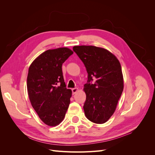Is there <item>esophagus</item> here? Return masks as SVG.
I'll return each instance as SVG.
<instances>
[{
	"label": "esophagus",
	"instance_id": "1",
	"mask_svg": "<svg viewBox=\"0 0 155 155\" xmlns=\"http://www.w3.org/2000/svg\"><path fill=\"white\" fill-rule=\"evenodd\" d=\"M78 91V88H74L72 89V94H76Z\"/></svg>",
	"mask_w": 155,
	"mask_h": 155
}]
</instances>
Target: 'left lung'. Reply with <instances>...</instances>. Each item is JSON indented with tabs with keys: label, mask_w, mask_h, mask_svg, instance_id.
Instances as JSON below:
<instances>
[{
	"label": "left lung",
	"mask_w": 155,
	"mask_h": 155,
	"mask_svg": "<svg viewBox=\"0 0 155 155\" xmlns=\"http://www.w3.org/2000/svg\"><path fill=\"white\" fill-rule=\"evenodd\" d=\"M88 73L84 85L86 101L83 109L87 118L104 124L114 114L124 90V78L118 59L109 51L94 46H75Z\"/></svg>",
	"instance_id": "obj_1"
}]
</instances>
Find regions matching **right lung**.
Here are the masks:
<instances>
[{
    "instance_id": "1",
    "label": "right lung",
    "mask_w": 155,
    "mask_h": 155,
    "mask_svg": "<svg viewBox=\"0 0 155 155\" xmlns=\"http://www.w3.org/2000/svg\"><path fill=\"white\" fill-rule=\"evenodd\" d=\"M73 51L68 48L48 50L32 62L27 77L31 104L40 119L49 126L63 120L72 91L64 81L62 64Z\"/></svg>"
}]
</instances>
